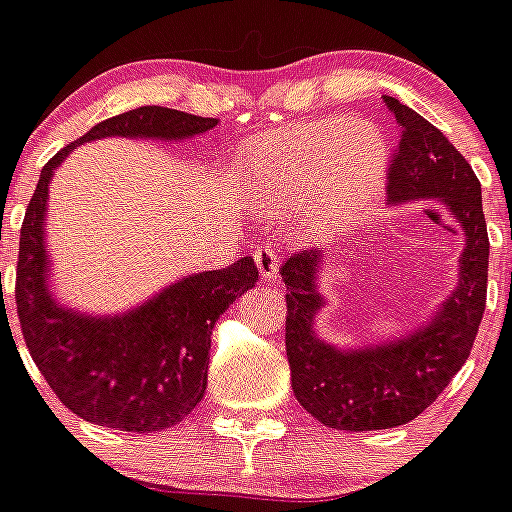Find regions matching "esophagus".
<instances>
[{"label": "esophagus", "mask_w": 512, "mask_h": 512, "mask_svg": "<svg viewBox=\"0 0 512 512\" xmlns=\"http://www.w3.org/2000/svg\"><path fill=\"white\" fill-rule=\"evenodd\" d=\"M255 262H257V267H260V275L265 277L267 282L277 280V275H280V255H277L270 245L257 247Z\"/></svg>", "instance_id": "obj_1"}]
</instances>
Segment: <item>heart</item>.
<instances>
[{
    "label": "heart",
    "instance_id": "1",
    "mask_svg": "<svg viewBox=\"0 0 512 512\" xmlns=\"http://www.w3.org/2000/svg\"><path fill=\"white\" fill-rule=\"evenodd\" d=\"M247 163L270 208H307L314 232L337 235L379 198L389 148L371 123L324 118L272 133L250 148Z\"/></svg>",
    "mask_w": 512,
    "mask_h": 512
}]
</instances>
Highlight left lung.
Listing matches in <instances>:
<instances>
[{
  "mask_svg": "<svg viewBox=\"0 0 512 512\" xmlns=\"http://www.w3.org/2000/svg\"><path fill=\"white\" fill-rule=\"evenodd\" d=\"M399 126L386 170L391 203L438 198L466 235L458 287L428 327L396 342L342 352L317 339L312 324L322 307L317 270L322 255L299 250L280 275L287 285L285 344L292 391L304 411L337 431H376L414 421L441 396L471 354L488 292V227L480 183L471 163L433 123L384 96Z\"/></svg>",
  "mask_w": 512,
  "mask_h": 512,
  "instance_id": "1",
  "label": "left lung"
}]
</instances>
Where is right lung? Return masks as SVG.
Segmentation results:
<instances>
[{
  "mask_svg": "<svg viewBox=\"0 0 512 512\" xmlns=\"http://www.w3.org/2000/svg\"><path fill=\"white\" fill-rule=\"evenodd\" d=\"M213 126H218L215 118L141 106L96 123L41 168L19 232L17 317L29 354L51 391L66 409L98 426L153 433L183 421L208 386L215 322L240 294L255 287L260 272L252 257H242L223 270L183 277L123 317L71 312L56 304L46 289L49 180L79 143L106 136L178 141Z\"/></svg>",
  "mask_w": 512,
  "mask_h": 512,
  "instance_id": "add662e5",
  "label": "right lung"
}]
</instances>
